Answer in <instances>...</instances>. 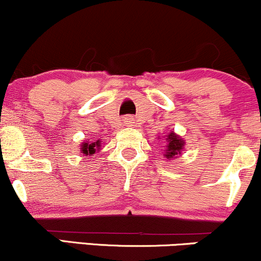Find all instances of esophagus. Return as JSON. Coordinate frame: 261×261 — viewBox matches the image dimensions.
Returning a JSON list of instances; mask_svg holds the SVG:
<instances>
[{
  "mask_svg": "<svg viewBox=\"0 0 261 261\" xmlns=\"http://www.w3.org/2000/svg\"><path fill=\"white\" fill-rule=\"evenodd\" d=\"M126 120H128V121H130V119H126Z\"/></svg>",
  "mask_w": 261,
  "mask_h": 261,
  "instance_id": "1",
  "label": "esophagus"
}]
</instances>
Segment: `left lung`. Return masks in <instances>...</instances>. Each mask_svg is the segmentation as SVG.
<instances>
[{
	"label": "left lung",
	"mask_w": 261,
	"mask_h": 261,
	"mask_svg": "<svg viewBox=\"0 0 261 261\" xmlns=\"http://www.w3.org/2000/svg\"><path fill=\"white\" fill-rule=\"evenodd\" d=\"M167 142H168V145H167L166 153H164L167 158H176L178 154H180V152L184 149V140L180 139L173 131H170L168 136H167Z\"/></svg>",
	"instance_id": "obj_1"
}]
</instances>
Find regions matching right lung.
<instances>
[{
	"mask_svg": "<svg viewBox=\"0 0 261 261\" xmlns=\"http://www.w3.org/2000/svg\"><path fill=\"white\" fill-rule=\"evenodd\" d=\"M98 149H100V140H98L97 142H92V143L83 142L82 145H81L80 151L85 155H93L98 151Z\"/></svg>",
	"mask_w": 261,
	"mask_h": 261,
	"instance_id": "add662e5",
	"label": "right lung"
}]
</instances>
